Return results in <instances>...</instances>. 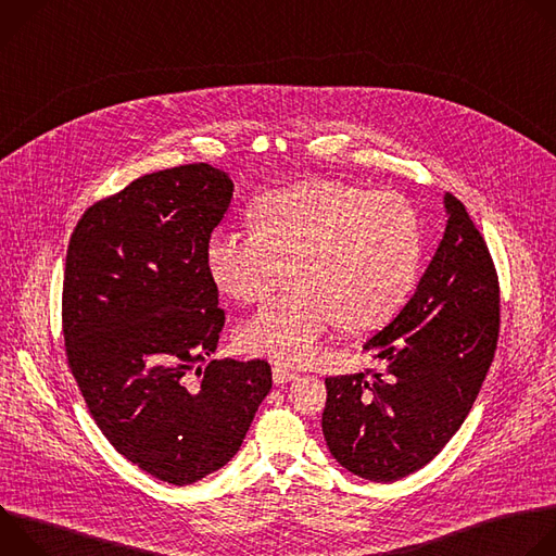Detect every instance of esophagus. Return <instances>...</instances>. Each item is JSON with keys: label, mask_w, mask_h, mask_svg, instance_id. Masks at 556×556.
<instances>
[{"label": "esophagus", "mask_w": 556, "mask_h": 556, "mask_svg": "<svg viewBox=\"0 0 556 556\" xmlns=\"http://www.w3.org/2000/svg\"><path fill=\"white\" fill-rule=\"evenodd\" d=\"M294 378H299V371H296V369H290L288 365H275V367H273V380H275L277 384L290 382V380H294Z\"/></svg>", "instance_id": "34e87169"}]
</instances>
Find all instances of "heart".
<instances>
[{"mask_svg": "<svg viewBox=\"0 0 556 556\" xmlns=\"http://www.w3.org/2000/svg\"><path fill=\"white\" fill-rule=\"evenodd\" d=\"M251 217L253 226L215 230L206 247L211 277L240 303L268 299L290 264L294 286L240 330L251 354L307 363L339 321L380 326L416 283L422 222L401 193L314 180L260 198Z\"/></svg>", "mask_w": 556, "mask_h": 556, "instance_id": "heart-1", "label": "heart"}]
</instances>
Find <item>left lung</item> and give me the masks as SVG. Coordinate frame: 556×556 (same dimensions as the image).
I'll return each instance as SVG.
<instances>
[{"label":"left lung","instance_id":"1","mask_svg":"<svg viewBox=\"0 0 556 556\" xmlns=\"http://www.w3.org/2000/svg\"><path fill=\"white\" fill-rule=\"evenodd\" d=\"M444 240L414 296L363 350L380 369L328 376L324 435L371 482L427 466L468 416L495 358L500 277L464 204L446 195Z\"/></svg>","mask_w":556,"mask_h":556}]
</instances>
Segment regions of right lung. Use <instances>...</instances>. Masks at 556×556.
Here are the masks:
<instances>
[{
    "label": "right lung",
    "mask_w": 556,
    "mask_h": 556,
    "mask_svg": "<svg viewBox=\"0 0 556 556\" xmlns=\"http://www.w3.org/2000/svg\"><path fill=\"white\" fill-rule=\"evenodd\" d=\"M230 178L191 163L94 202L70 237L61 326L90 416L131 464L174 486L222 468L273 387L268 361H208L226 314L206 264Z\"/></svg>",
    "instance_id": "right-lung-1"
}]
</instances>
